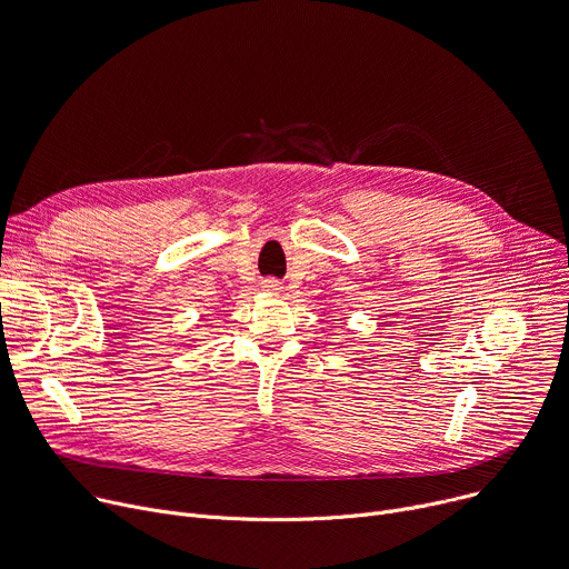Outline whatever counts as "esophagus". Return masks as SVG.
Returning a JSON list of instances; mask_svg holds the SVG:
<instances>
[{
	"label": "esophagus",
	"mask_w": 569,
	"mask_h": 569,
	"mask_svg": "<svg viewBox=\"0 0 569 569\" xmlns=\"http://www.w3.org/2000/svg\"><path fill=\"white\" fill-rule=\"evenodd\" d=\"M263 288L270 290V292H281L283 286H281V281H277V279H266V281H263Z\"/></svg>",
	"instance_id": "esophagus-1"
}]
</instances>
